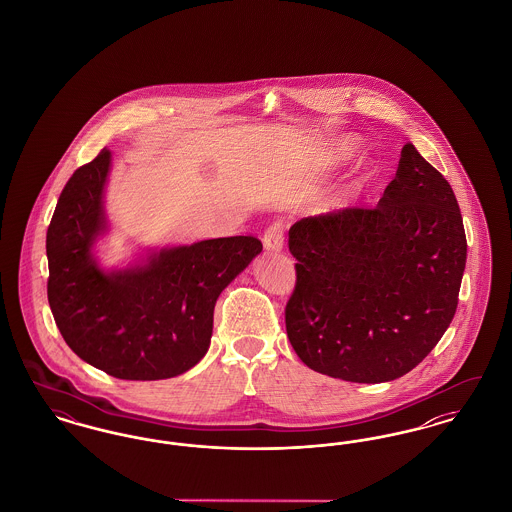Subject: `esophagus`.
<instances>
[{"label": "esophagus", "instance_id": "34e87169", "mask_svg": "<svg viewBox=\"0 0 512 512\" xmlns=\"http://www.w3.org/2000/svg\"><path fill=\"white\" fill-rule=\"evenodd\" d=\"M263 245L270 253H280L284 249V230L282 224H272L263 236Z\"/></svg>", "mask_w": 512, "mask_h": 512}]
</instances>
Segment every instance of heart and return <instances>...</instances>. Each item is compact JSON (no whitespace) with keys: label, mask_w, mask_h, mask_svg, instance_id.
Returning <instances> with one entry per match:
<instances>
[{"label":"heart","mask_w":512,"mask_h":512,"mask_svg":"<svg viewBox=\"0 0 512 512\" xmlns=\"http://www.w3.org/2000/svg\"><path fill=\"white\" fill-rule=\"evenodd\" d=\"M359 153H361V142L357 138L338 136L318 149L311 161V169L317 174L338 171L347 163H351ZM376 176H378V171L374 167H366L365 171L361 172L357 178H353L351 182H347L341 188L336 197L332 199L330 207L334 211H345V209L357 205L365 197L366 190L372 186Z\"/></svg>","instance_id":"obj_1"}]
</instances>
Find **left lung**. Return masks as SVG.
I'll return each instance as SVG.
<instances>
[{
	"label": "left lung",
	"mask_w": 512,
	"mask_h": 512,
	"mask_svg": "<svg viewBox=\"0 0 512 512\" xmlns=\"http://www.w3.org/2000/svg\"><path fill=\"white\" fill-rule=\"evenodd\" d=\"M286 330L320 374L380 384L411 372L457 311L466 265L463 217L449 182L413 144L376 209L297 220Z\"/></svg>",
	"instance_id": "obj_1"
}]
</instances>
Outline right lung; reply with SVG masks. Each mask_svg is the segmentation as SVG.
<instances>
[{
	"mask_svg": "<svg viewBox=\"0 0 512 512\" xmlns=\"http://www.w3.org/2000/svg\"><path fill=\"white\" fill-rule=\"evenodd\" d=\"M111 151L74 172L48 228V301L74 353L121 380H165L197 365L213 336L222 290L263 251L253 236L146 247L105 268Z\"/></svg>",
	"mask_w": 512,
	"mask_h": 512,
	"instance_id": "right-lung-1",
	"label": "right lung"
}]
</instances>
